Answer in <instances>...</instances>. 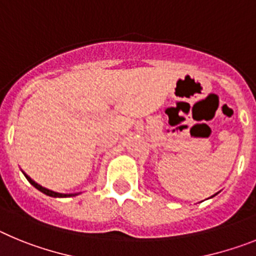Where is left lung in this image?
Returning <instances> with one entry per match:
<instances>
[{
  "label": "left lung",
  "instance_id": "8db88e82",
  "mask_svg": "<svg viewBox=\"0 0 256 256\" xmlns=\"http://www.w3.org/2000/svg\"><path fill=\"white\" fill-rule=\"evenodd\" d=\"M214 196H215V194H214Z\"/></svg>",
  "mask_w": 256,
  "mask_h": 256
}]
</instances>
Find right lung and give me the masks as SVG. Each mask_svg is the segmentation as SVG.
Masks as SVG:
<instances>
[{
	"instance_id": "add662e5",
	"label": "right lung",
	"mask_w": 256,
	"mask_h": 256,
	"mask_svg": "<svg viewBox=\"0 0 256 256\" xmlns=\"http://www.w3.org/2000/svg\"><path fill=\"white\" fill-rule=\"evenodd\" d=\"M23 174H24V176L26 178V180L30 182V183L32 184V186H34V188H37V190H38L40 192L45 193L46 196H50V197H55V198H56V197H74V196L80 194V193H59V192H54V190H48V188H45V186H40L38 183H36V182L33 180V179H30V178L28 176V175H26V172H23Z\"/></svg>"
}]
</instances>
